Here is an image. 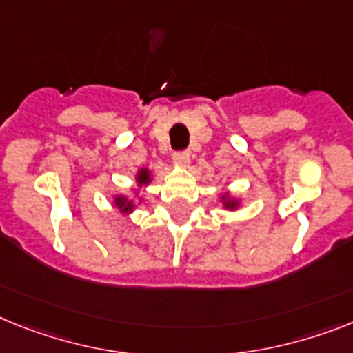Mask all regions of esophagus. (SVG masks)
<instances>
[{"instance_id":"34e87169","label":"esophagus","mask_w":353,"mask_h":353,"mask_svg":"<svg viewBox=\"0 0 353 353\" xmlns=\"http://www.w3.org/2000/svg\"><path fill=\"white\" fill-rule=\"evenodd\" d=\"M174 163L179 165V167H188V165H190V152H188V150L176 152L174 154Z\"/></svg>"}]
</instances>
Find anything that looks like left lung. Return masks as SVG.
I'll list each match as a JSON object with an SVG mask.
<instances>
[{"label":"left lung","instance_id":"8db88e82","mask_svg":"<svg viewBox=\"0 0 353 353\" xmlns=\"http://www.w3.org/2000/svg\"><path fill=\"white\" fill-rule=\"evenodd\" d=\"M219 199H221L222 208L228 210V212H235V210H239L242 206V201L239 197H235V195H232V192H224V194H221Z\"/></svg>","mask_w":353,"mask_h":353}]
</instances>
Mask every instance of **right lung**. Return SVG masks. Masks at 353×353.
I'll use <instances>...</instances> for the list:
<instances>
[{
	"label": "right lung",
	"mask_w": 353,
	"mask_h": 353,
	"mask_svg": "<svg viewBox=\"0 0 353 353\" xmlns=\"http://www.w3.org/2000/svg\"><path fill=\"white\" fill-rule=\"evenodd\" d=\"M136 186L132 188V194H117L112 197V206H117L120 210V213H125V215H131L138 206H141L143 203V195H145V188L150 185L152 181V172L149 170L147 167L138 168L136 172Z\"/></svg>",
	"instance_id": "add662e5"
}]
</instances>
